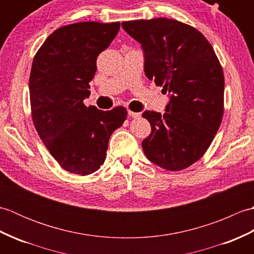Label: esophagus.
<instances>
[{
    "instance_id": "34e87169",
    "label": "esophagus",
    "mask_w": 254,
    "mask_h": 254,
    "mask_svg": "<svg viewBox=\"0 0 254 254\" xmlns=\"http://www.w3.org/2000/svg\"><path fill=\"white\" fill-rule=\"evenodd\" d=\"M127 115L130 116V117H132V118H138L139 117V113L138 112H134V111H131V110L127 111Z\"/></svg>"
}]
</instances>
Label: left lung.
<instances>
[{
  "mask_svg": "<svg viewBox=\"0 0 254 254\" xmlns=\"http://www.w3.org/2000/svg\"><path fill=\"white\" fill-rule=\"evenodd\" d=\"M144 52L146 77L168 93L166 112L146 110L152 133L142 142L146 157L178 171L202 157L222 123L224 73L212 45L194 27L165 17L123 21Z\"/></svg>",
  "mask_w": 254,
  "mask_h": 254,
  "instance_id": "8db88e82",
  "label": "left lung"
}]
</instances>
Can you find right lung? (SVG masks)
<instances>
[{
  "label": "right lung",
  "instance_id": "right-lung-1",
  "mask_svg": "<svg viewBox=\"0 0 254 254\" xmlns=\"http://www.w3.org/2000/svg\"><path fill=\"white\" fill-rule=\"evenodd\" d=\"M119 29V21L61 27L47 38L32 61V121L48 150L71 174L87 176L100 168L111 134L127 116L121 106L104 111L83 102L90 95L97 58Z\"/></svg>",
  "mask_w": 254,
  "mask_h": 254
}]
</instances>
